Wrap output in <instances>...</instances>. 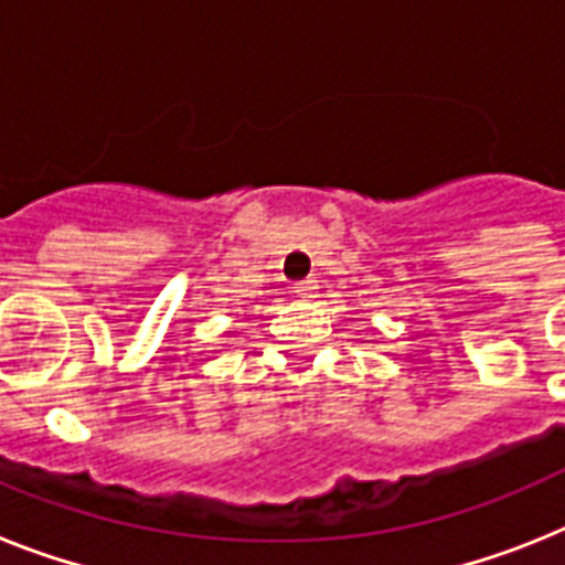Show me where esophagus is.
Returning a JSON list of instances; mask_svg holds the SVG:
<instances>
[{"instance_id": "esophagus-1", "label": "esophagus", "mask_w": 565, "mask_h": 565, "mask_svg": "<svg viewBox=\"0 0 565 565\" xmlns=\"http://www.w3.org/2000/svg\"><path fill=\"white\" fill-rule=\"evenodd\" d=\"M316 290H319V281H316V278H307V281H298L296 287H292V292H296L298 298H305V301H310V298L316 296Z\"/></svg>"}]
</instances>
